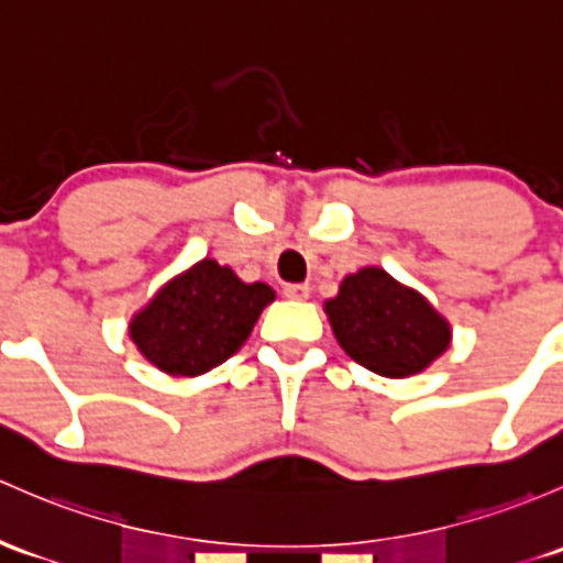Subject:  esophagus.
Instances as JSON below:
<instances>
[{
	"label": "esophagus",
	"instance_id": "1",
	"mask_svg": "<svg viewBox=\"0 0 563 563\" xmlns=\"http://www.w3.org/2000/svg\"><path fill=\"white\" fill-rule=\"evenodd\" d=\"M283 294H286L288 299L305 301L307 297H310V286H307V283H288V286L283 288Z\"/></svg>",
	"mask_w": 563,
	"mask_h": 563
}]
</instances>
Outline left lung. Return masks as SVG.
Masks as SVG:
<instances>
[{
  "instance_id": "left-lung-1",
  "label": "left lung",
  "mask_w": 563,
  "mask_h": 563,
  "mask_svg": "<svg viewBox=\"0 0 563 563\" xmlns=\"http://www.w3.org/2000/svg\"><path fill=\"white\" fill-rule=\"evenodd\" d=\"M327 316L342 351L383 377L418 375L451 345V323L380 266L347 275Z\"/></svg>"
}]
</instances>
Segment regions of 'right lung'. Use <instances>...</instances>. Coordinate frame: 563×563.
<instances>
[{
  "label": "right lung",
  "mask_w": 563,
  "mask_h": 563,
  "mask_svg": "<svg viewBox=\"0 0 563 563\" xmlns=\"http://www.w3.org/2000/svg\"><path fill=\"white\" fill-rule=\"evenodd\" d=\"M269 301L266 283H242L229 266L202 258L142 307L129 336L167 375L197 377L240 351Z\"/></svg>",
  "instance_id": "1"
}]
</instances>
